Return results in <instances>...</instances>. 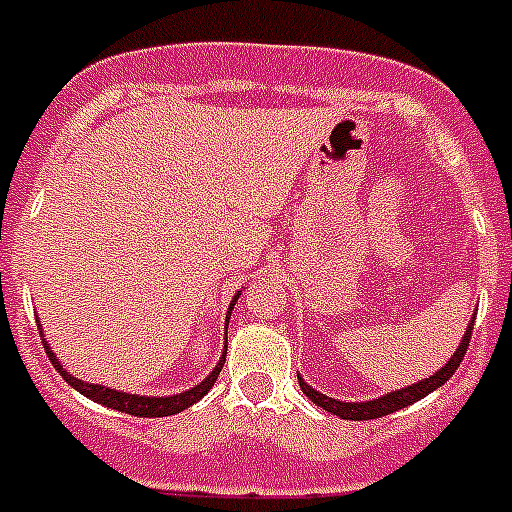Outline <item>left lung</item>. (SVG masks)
Instances as JSON below:
<instances>
[{"instance_id": "8db88e82", "label": "left lung", "mask_w": 512, "mask_h": 512, "mask_svg": "<svg viewBox=\"0 0 512 512\" xmlns=\"http://www.w3.org/2000/svg\"><path fill=\"white\" fill-rule=\"evenodd\" d=\"M474 320H469V328L464 330V338H461L459 348L454 351V356L449 359V364L441 366L436 374H431L428 379H420L418 384H410V387H402V390H395L390 392V395L384 397H377V400H366V402H343V400H333V397L328 395H320L318 390H312L310 384L305 382V379L297 374V379H300V387L302 392H305L307 397H310L318 408L328 410V413L338 415V418L343 420H372V418H384V415L390 413H397V410L408 408V405H413V402L423 400L425 395H431L433 390H438L441 384L449 382L451 374L456 372V366L461 364V359H464V354H467V346L469 341H472V328H474Z\"/></svg>"}]
</instances>
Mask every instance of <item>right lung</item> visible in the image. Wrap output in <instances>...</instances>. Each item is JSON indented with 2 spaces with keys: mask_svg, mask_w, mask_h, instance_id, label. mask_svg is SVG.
<instances>
[{
  "mask_svg": "<svg viewBox=\"0 0 512 512\" xmlns=\"http://www.w3.org/2000/svg\"><path fill=\"white\" fill-rule=\"evenodd\" d=\"M235 300H238V295H235L233 302H230L228 320H230V312H233ZM43 348H45V354H48V359H51V364L56 366V372H61V377L66 379V382H69L74 390H79L81 395L89 397V400H94V402H99V405H104V408L120 410V413L135 415V418H164V415L182 413V410H187L189 405L200 402L202 397L212 390V384L217 382V374H220V369H223V364H225V351H228V346H225L223 356H220V361H217L215 369H212V372L207 374L200 384H194L192 390L179 392V395H169V397H146V395H130V392H117V390H112V387H104V384L81 382L79 377H71V372H66V369H63L61 361H58V356L53 354L51 346H48V341H45V338H43Z\"/></svg>",
  "mask_w": 512,
  "mask_h": 512,
  "instance_id": "1",
  "label": "right lung"
}]
</instances>
